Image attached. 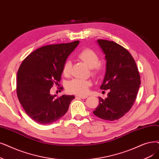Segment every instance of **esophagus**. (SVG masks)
Listing matches in <instances>:
<instances>
[{
  "instance_id": "1",
  "label": "esophagus",
  "mask_w": 159,
  "mask_h": 159,
  "mask_svg": "<svg viewBox=\"0 0 159 159\" xmlns=\"http://www.w3.org/2000/svg\"><path fill=\"white\" fill-rule=\"evenodd\" d=\"M77 98H80V99H86L88 98L87 95H77Z\"/></svg>"
}]
</instances>
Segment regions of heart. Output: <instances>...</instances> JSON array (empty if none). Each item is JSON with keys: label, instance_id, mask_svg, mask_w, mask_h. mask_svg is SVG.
<instances>
[{"label": "heart", "instance_id": "obj_1", "mask_svg": "<svg viewBox=\"0 0 159 159\" xmlns=\"http://www.w3.org/2000/svg\"><path fill=\"white\" fill-rule=\"evenodd\" d=\"M78 57L89 68L92 69L94 75L99 73L102 70L101 66L98 64L99 57L94 51L89 49L81 51ZM71 62L70 60H66L64 64L62 73L64 75H70L71 71ZM92 85V82L89 80L75 79L68 82L67 89L71 93L78 95H84L88 92L89 87Z\"/></svg>", "mask_w": 159, "mask_h": 159}]
</instances>
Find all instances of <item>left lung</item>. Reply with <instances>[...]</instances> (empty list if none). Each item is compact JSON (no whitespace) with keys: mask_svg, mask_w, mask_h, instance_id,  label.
Wrapping results in <instances>:
<instances>
[{"mask_svg":"<svg viewBox=\"0 0 159 159\" xmlns=\"http://www.w3.org/2000/svg\"><path fill=\"white\" fill-rule=\"evenodd\" d=\"M105 55L106 71L101 89L107 98H99V105L93 112L99 118L109 121L121 118L132 107L140 85V77L135 61L125 48L112 41L98 39Z\"/></svg>","mask_w":159,"mask_h":159,"instance_id":"obj_1","label":"left lung"}]
</instances>
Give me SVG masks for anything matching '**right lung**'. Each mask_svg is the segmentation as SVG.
I'll return each instance as SVG.
<instances>
[{"instance_id": "1", "label": "right lung", "mask_w": 159, "mask_h": 159, "mask_svg": "<svg viewBox=\"0 0 159 159\" xmlns=\"http://www.w3.org/2000/svg\"><path fill=\"white\" fill-rule=\"evenodd\" d=\"M80 41L41 47L27 57L17 75V94L29 117L47 125L60 119L68 110L74 95L50 93L53 84L61 79L64 63Z\"/></svg>"}]
</instances>
